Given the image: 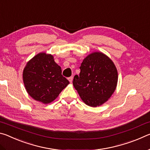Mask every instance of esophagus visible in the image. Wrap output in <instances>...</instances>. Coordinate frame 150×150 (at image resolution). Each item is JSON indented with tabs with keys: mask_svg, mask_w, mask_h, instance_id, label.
Returning a JSON list of instances; mask_svg holds the SVG:
<instances>
[{
	"mask_svg": "<svg viewBox=\"0 0 150 150\" xmlns=\"http://www.w3.org/2000/svg\"><path fill=\"white\" fill-rule=\"evenodd\" d=\"M73 77H69V78H68V80H69V82L70 83H71L72 82V81H73Z\"/></svg>",
	"mask_w": 150,
	"mask_h": 150,
	"instance_id": "obj_1",
	"label": "esophagus"
}]
</instances>
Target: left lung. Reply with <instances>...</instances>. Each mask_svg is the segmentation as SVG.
I'll return each mask as SVG.
<instances>
[{
	"label": "left lung",
	"mask_w": 150,
	"mask_h": 150,
	"mask_svg": "<svg viewBox=\"0 0 150 150\" xmlns=\"http://www.w3.org/2000/svg\"><path fill=\"white\" fill-rule=\"evenodd\" d=\"M79 76L75 75L73 86L86 105H102L116 88L118 72L110 58L101 52H94L83 59Z\"/></svg>",
	"instance_id": "obj_1"
}]
</instances>
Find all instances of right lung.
I'll use <instances>...</instances> for the list:
<instances>
[{
	"label": "right lung",
	"mask_w": 150,
	"mask_h": 150,
	"mask_svg": "<svg viewBox=\"0 0 150 150\" xmlns=\"http://www.w3.org/2000/svg\"><path fill=\"white\" fill-rule=\"evenodd\" d=\"M23 81L29 95L44 104L54 101L69 83L53 55L45 53H40L27 63Z\"/></svg>",
	"instance_id": "right-lung-1"
}]
</instances>
